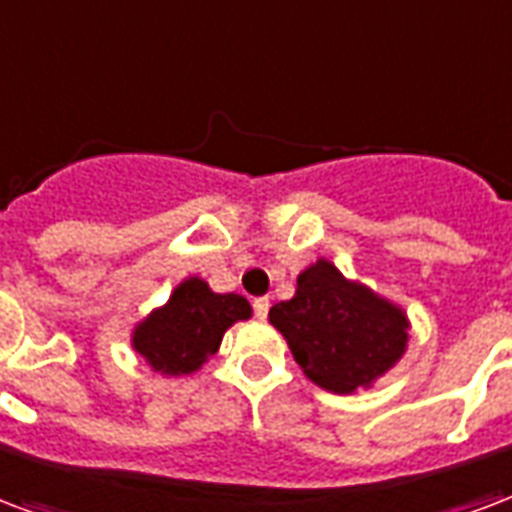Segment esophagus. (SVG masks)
<instances>
[{
    "mask_svg": "<svg viewBox=\"0 0 512 512\" xmlns=\"http://www.w3.org/2000/svg\"><path fill=\"white\" fill-rule=\"evenodd\" d=\"M268 306H271V301H268V298H255V301H252L255 317H260V320H263V317L268 314Z\"/></svg>",
    "mask_w": 512,
    "mask_h": 512,
    "instance_id": "obj_1",
    "label": "esophagus"
}]
</instances>
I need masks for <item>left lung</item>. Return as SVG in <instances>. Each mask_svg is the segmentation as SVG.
Here are the masks:
<instances>
[{
	"label": "left lung",
	"instance_id": "obj_1",
	"mask_svg": "<svg viewBox=\"0 0 512 512\" xmlns=\"http://www.w3.org/2000/svg\"><path fill=\"white\" fill-rule=\"evenodd\" d=\"M268 320L306 377L331 393L369 388L404 355L410 328L399 306L344 279L328 260L298 274L295 295L271 306Z\"/></svg>",
	"mask_w": 512,
	"mask_h": 512
}]
</instances>
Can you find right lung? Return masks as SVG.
<instances>
[{"label":"right lung","mask_w":512,"mask_h":512,"mask_svg":"<svg viewBox=\"0 0 512 512\" xmlns=\"http://www.w3.org/2000/svg\"><path fill=\"white\" fill-rule=\"evenodd\" d=\"M252 306L244 295L214 293L211 287L189 276L162 309L143 320L132 333V347L149 361L154 372H198L208 355L219 350L222 336L238 320H249Z\"/></svg>","instance_id":"1"}]
</instances>
